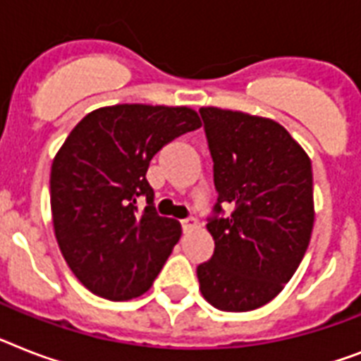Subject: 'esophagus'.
Listing matches in <instances>:
<instances>
[{
    "mask_svg": "<svg viewBox=\"0 0 361 361\" xmlns=\"http://www.w3.org/2000/svg\"><path fill=\"white\" fill-rule=\"evenodd\" d=\"M196 226H198V222H196V219H183V221H181V228H183V231L195 230Z\"/></svg>",
    "mask_w": 361,
    "mask_h": 361,
    "instance_id": "esophagus-1",
    "label": "esophagus"
}]
</instances>
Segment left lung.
I'll use <instances>...</instances> for the list:
<instances>
[{"label": "left lung", "instance_id": "obj_1", "mask_svg": "<svg viewBox=\"0 0 361 361\" xmlns=\"http://www.w3.org/2000/svg\"><path fill=\"white\" fill-rule=\"evenodd\" d=\"M200 114L219 192L207 219L215 252L196 267L200 291L222 312H250L282 291L306 254L312 161L274 120L216 107Z\"/></svg>", "mask_w": 361, "mask_h": 361}]
</instances>
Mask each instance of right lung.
I'll use <instances>...</instances> for the list:
<instances>
[{
	"label": "right lung",
	"mask_w": 361,
	"mask_h": 361,
	"mask_svg": "<svg viewBox=\"0 0 361 361\" xmlns=\"http://www.w3.org/2000/svg\"><path fill=\"white\" fill-rule=\"evenodd\" d=\"M200 126L189 107L122 104L70 131L51 165V215L59 248L89 291L130 300L150 289L181 226L157 215L146 171L163 146Z\"/></svg>",
	"instance_id": "right-lung-1"
}]
</instances>
